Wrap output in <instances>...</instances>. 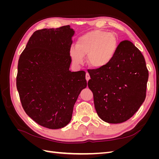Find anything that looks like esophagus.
Returning a JSON list of instances; mask_svg holds the SVG:
<instances>
[{"label": "esophagus", "instance_id": "34e87169", "mask_svg": "<svg viewBox=\"0 0 159 159\" xmlns=\"http://www.w3.org/2000/svg\"><path fill=\"white\" fill-rule=\"evenodd\" d=\"M85 79H86V80H87V81H89V80L90 79V76H89V74L88 73H86V75H85Z\"/></svg>", "mask_w": 159, "mask_h": 159}]
</instances>
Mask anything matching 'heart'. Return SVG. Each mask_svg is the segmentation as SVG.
I'll return each instance as SVG.
<instances>
[{"mask_svg": "<svg viewBox=\"0 0 159 159\" xmlns=\"http://www.w3.org/2000/svg\"><path fill=\"white\" fill-rule=\"evenodd\" d=\"M118 48V39L113 32L92 30L78 38L76 46H72L70 55L74 64L80 65L88 56V64L102 68L111 61Z\"/></svg>", "mask_w": 159, "mask_h": 159, "instance_id": "heart-1", "label": "heart"}]
</instances>
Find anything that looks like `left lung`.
Segmentation results:
<instances>
[{
	"mask_svg": "<svg viewBox=\"0 0 159 159\" xmlns=\"http://www.w3.org/2000/svg\"><path fill=\"white\" fill-rule=\"evenodd\" d=\"M88 72L96 112L105 122L126 121L145 99L148 71L141 52L131 42H121L107 65Z\"/></svg>",
	"mask_w": 159,
	"mask_h": 159,
	"instance_id": "obj_1",
	"label": "left lung"
}]
</instances>
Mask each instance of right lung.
Listing matches in <instances>:
<instances>
[{
    "label": "right lung",
    "instance_id": "1",
    "mask_svg": "<svg viewBox=\"0 0 159 159\" xmlns=\"http://www.w3.org/2000/svg\"><path fill=\"white\" fill-rule=\"evenodd\" d=\"M70 25L36 30L18 60L16 88L26 113L51 129L66 126L75 103L87 87L84 71H71Z\"/></svg>",
    "mask_w": 159,
    "mask_h": 159
}]
</instances>
